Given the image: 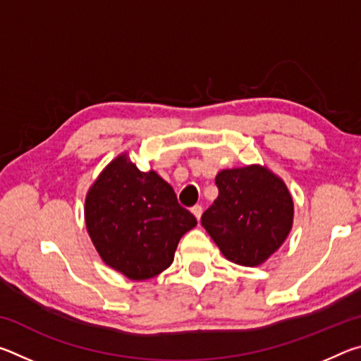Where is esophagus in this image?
Here are the masks:
<instances>
[{"instance_id":"1","label":"esophagus","mask_w":361,"mask_h":361,"mask_svg":"<svg viewBox=\"0 0 361 361\" xmlns=\"http://www.w3.org/2000/svg\"><path fill=\"white\" fill-rule=\"evenodd\" d=\"M191 212H192V215L197 218V219H200V216H202V207H200V205H194L192 209H191Z\"/></svg>"}]
</instances>
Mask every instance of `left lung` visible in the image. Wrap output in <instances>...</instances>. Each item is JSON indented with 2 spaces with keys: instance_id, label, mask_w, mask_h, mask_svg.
Returning a JSON list of instances; mask_svg holds the SVG:
<instances>
[{
  "instance_id": "1",
  "label": "left lung",
  "mask_w": 361,
  "mask_h": 361,
  "mask_svg": "<svg viewBox=\"0 0 361 361\" xmlns=\"http://www.w3.org/2000/svg\"><path fill=\"white\" fill-rule=\"evenodd\" d=\"M218 197L202 215V226L229 261L259 266L288 237L293 199L285 183L261 166L221 170Z\"/></svg>"
}]
</instances>
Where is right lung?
<instances>
[{"label": "right lung", "instance_id": "1", "mask_svg": "<svg viewBox=\"0 0 361 361\" xmlns=\"http://www.w3.org/2000/svg\"><path fill=\"white\" fill-rule=\"evenodd\" d=\"M85 226L100 258L130 280H146L172 264L178 242L197 219L154 170L129 156L106 166L85 197Z\"/></svg>", "mask_w": 361, "mask_h": 361}]
</instances>
